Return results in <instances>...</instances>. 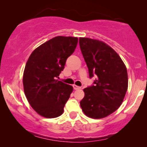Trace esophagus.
<instances>
[{
    "instance_id": "esophagus-1",
    "label": "esophagus",
    "mask_w": 147,
    "mask_h": 147,
    "mask_svg": "<svg viewBox=\"0 0 147 147\" xmlns=\"http://www.w3.org/2000/svg\"><path fill=\"white\" fill-rule=\"evenodd\" d=\"M72 86H73V88L75 89V90H78V89H80L81 88L80 86H78L75 85V84H74V85Z\"/></svg>"
}]
</instances>
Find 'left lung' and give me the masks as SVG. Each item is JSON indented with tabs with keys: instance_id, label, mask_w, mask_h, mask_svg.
Listing matches in <instances>:
<instances>
[{
	"instance_id": "8db88e82",
	"label": "left lung",
	"mask_w": 147,
	"mask_h": 147,
	"mask_svg": "<svg viewBox=\"0 0 147 147\" xmlns=\"http://www.w3.org/2000/svg\"><path fill=\"white\" fill-rule=\"evenodd\" d=\"M81 51L93 84L84 89L80 106L86 115L100 119L120 106L128 88V74L122 59L112 48L99 40L79 38Z\"/></svg>"
}]
</instances>
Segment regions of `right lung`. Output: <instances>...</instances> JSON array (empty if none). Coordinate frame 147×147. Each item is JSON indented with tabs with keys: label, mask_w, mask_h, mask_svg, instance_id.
<instances>
[{
	"label": "right lung",
	"mask_w": 147,
	"mask_h": 147,
	"mask_svg": "<svg viewBox=\"0 0 147 147\" xmlns=\"http://www.w3.org/2000/svg\"><path fill=\"white\" fill-rule=\"evenodd\" d=\"M77 43V37L56 36L35 49L27 61L23 78L25 95L43 117L55 118L63 113L73 88L57 78Z\"/></svg>",
	"instance_id": "add662e5"
}]
</instances>
